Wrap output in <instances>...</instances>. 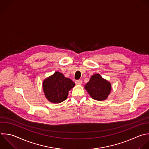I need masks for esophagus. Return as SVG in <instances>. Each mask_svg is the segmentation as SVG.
<instances>
[{
  "label": "esophagus",
  "instance_id": "esophagus-1",
  "mask_svg": "<svg viewBox=\"0 0 149 149\" xmlns=\"http://www.w3.org/2000/svg\"><path fill=\"white\" fill-rule=\"evenodd\" d=\"M75 83L77 85H81L82 84V81L81 80H77L75 81Z\"/></svg>",
  "mask_w": 149,
  "mask_h": 149
}]
</instances>
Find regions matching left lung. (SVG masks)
I'll list each match as a JSON object with an SVG mask.
<instances>
[{"label": "left lung", "instance_id": "left-lung-1", "mask_svg": "<svg viewBox=\"0 0 149 149\" xmlns=\"http://www.w3.org/2000/svg\"><path fill=\"white\" fill-rule=\"evenodd\" d=\"M84 88L92 98L97 101H103L106 100L110 94L111 84L100 74L97 73L91 77Z\"/></svg>", "mask_w": 149, "mask_h": 149}]
</instances>
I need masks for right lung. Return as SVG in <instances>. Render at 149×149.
Segmentation results:
<instances>
[{
    "mask_svg": "<svg viewBox=\"0 0 149 149\" xmlns=\"http://www.w3.org/2000/svg\"><path fill=\"white\" fill-rule=\"evenodd\" d=\"M74 86L72 80L65 77L62 73L56 72L44 80L42 88L47 99L56 104L66 100L69 91Z\"/></svg>",
    "mask_w": 149,
    "mask_h": 149,
    "instance_id": "obj_1",
    "label": "right lung"
}]
</instances>
